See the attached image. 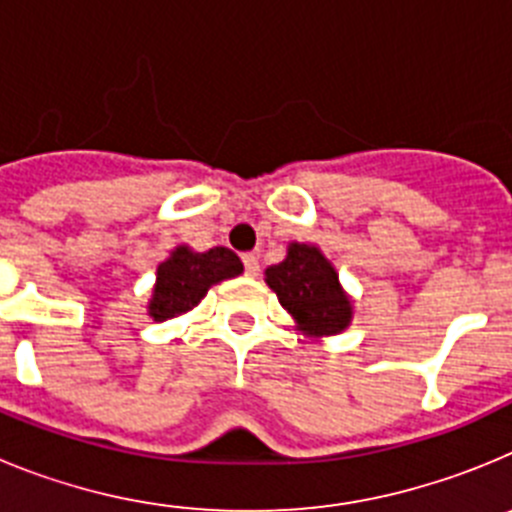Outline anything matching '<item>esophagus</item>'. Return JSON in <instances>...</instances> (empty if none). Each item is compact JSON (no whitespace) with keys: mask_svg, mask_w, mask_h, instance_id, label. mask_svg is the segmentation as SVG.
Segmentation results:
<instances>
[{"mask_svg":"<svg viewBox=\"0 0 512 512\" xmlns=\"http://www.w3.org/2000/svg\"><path fill=\"white\" fill-rule=\"evenodd\" d=\"M243 269H246L248 277H256L259 274V259L253 253H243Z\"/></svg>","mask_w":512,"mask_h":512,"instance_id":"esophagus-1","label":"esophagus"}]
</instances>
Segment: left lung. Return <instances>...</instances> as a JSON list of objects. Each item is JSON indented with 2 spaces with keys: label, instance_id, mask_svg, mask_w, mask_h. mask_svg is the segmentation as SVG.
Masks as SVG:
<instances>
[{
  "label": "left lung",
  "instance_id": "obj_1",
  "mask_svg": "<svg viewBox=\"0 0 512 512\" xmlns=\"http://www.w3.org/2000/svg\"><path fill=\"white\" fill-rule=\"evenodd\" d=\"M266 284L295 318L297 330L310 338L336 336L354 318L351 297L318 246L289 243L284 261L266 269Z\"/></svg>",
  "mask_w": 512,
  "mask_h": 512
}]
</instances>
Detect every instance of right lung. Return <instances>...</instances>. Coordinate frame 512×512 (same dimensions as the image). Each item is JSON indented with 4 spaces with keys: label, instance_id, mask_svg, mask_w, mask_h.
<instances>
[{
    "label": "right lung",
    "instance_id": "obj_1",
    "mask_svg": "<svg viewBox=\"0 0 512 512\" xmlns=\"http://www.w3.org/2000/svg\"><path fill=\"white\" fill-rule=\"evenodd\" d=\"M243 274L241 259L230 248L215 246L205 253L189 246H176L166 261L158 264L148 315L156 323L184 315L200 305L212 284Z\"/></svg>",
    "mask_w": 512,
    "mask_h": 512
}]
</instances>
